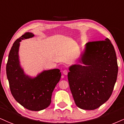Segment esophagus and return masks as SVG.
I'll return each instance as SVG.
<instances>
[{
  "instance_id": "1",
  "label": "esophagus",
  "mask_w": 124,
  "mask_h": 124,
  "mask_svg": "<svg viewBox=\"0 0 124 124\" xmlns=\"http://www.w3.org/2000/svg\"><path fill=\"white\" fill-rule=\"evenodd\" d=\"M62 74L65 75H67L68 74V71H67V70H64L63 71H62Z\"/></svg>"
}]
</instances>
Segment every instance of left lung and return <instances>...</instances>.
I'll use <instances>...</instances> for the list:
<instances>
[{
    "label": "left lung",
    "mask_w": 124,
    "mask_h": 124,
    "mask_svg": "<svg viewBox=\"0 0 124 124\" xmlns=\"http://www.w3.org/2000/svg\"><path fill=\"white\" fill-rule=\"evenodd\" d=\"M79 64L69 67L68 79L75 104L94 110L110 97L117 80L118 65L113 45L104 41L85 44Z\"/></svg>",
    "instance_id": "8db88e82"
}]
</instances>
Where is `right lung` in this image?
<instances>
[{
	"instance_id": "right-lung-1",
	"label": "right lung",
	"mask_w": 124,
	"mask_h": 124,
	"mask_svg": "<svg viewBox=\"0 0 124 124\" xmlns=\"http://www.w3.org/2000/svg\"><path fill=\"white\" fill-rule=\"evenodd\" d=\"M34 36L32 33H26L15 41L9 53L6 74L15 100L26 109L39 111L50 105L52 94L62 74L57 68L44 70L35 77L25 74L19 61L20 42Z\"/></svg>"
}]
</instances>
